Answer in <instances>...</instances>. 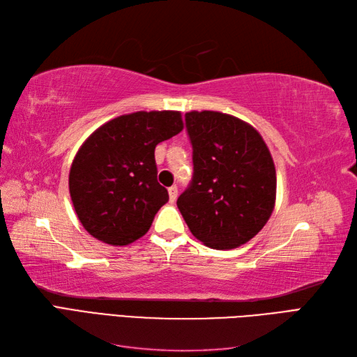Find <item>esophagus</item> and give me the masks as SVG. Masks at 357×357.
Instances as JSON below:
<instances>
[{
	"instance_id": "esophagus-1",
	"label": "esophagus",
	"mask_w": 357,
	"mask_h": 357,
	"mask_svg": "<svg viewBox=\"0 0 357 357\" xmlns=\"http://www.w3.org/2000/svg\"><path fill=\"white\" fill-rule=\"evenodd\" d=\"M168 195H169V201L174 202L177 199V195H178V190H177V186H171L168 189Z\"/></svg>"
}]
</instances>
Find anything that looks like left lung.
Returning a JSON list of instances; mask_svg holds the SVG:
<instances>
[{"mask_svg": "<svg viewBox=\"0 0 357 357\" xmlns=\"http://www.w3.org/2000/svg\"><path fill=\"white\" fill-rule=\"evenodd\" d=\"M193 180L177 207L197 240L231 250L261 231L275 207L277 174L256 128L232 114L192 110Z\"/></svg>", "mask_w": 357, "mask_h": 357, "instance_id": "left-lung-1", "label": "left lung"}]
</instances>
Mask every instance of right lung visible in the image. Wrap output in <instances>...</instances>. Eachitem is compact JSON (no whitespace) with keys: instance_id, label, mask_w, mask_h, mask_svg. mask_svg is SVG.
I'll use <instances>...</instances> for the list:
<instances>
[{"instance_id":"add662e5","label":"right lung","mask_w":357,"mask_h":357,"mask_svg":"<svg viewBox=\"0 0 357 357\" xmlns=\"http://www.w3.org/2000/svg\"><path fill=\"white\" fill-rule=\"evenodd\" d=\"M183 128L180 112H135L112 119L84 139L68 188L74 211L93 238L128 245L150 229L168 201L156 180L155 149Z\"/></svg>"}]
</instances>
